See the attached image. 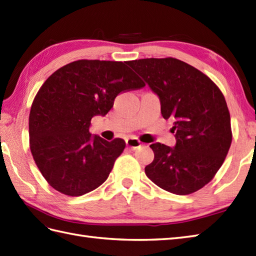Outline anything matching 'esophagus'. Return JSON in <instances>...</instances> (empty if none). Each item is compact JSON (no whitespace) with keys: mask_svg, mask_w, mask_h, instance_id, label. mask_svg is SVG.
<instances>
[{"mask_svg":"<svg viewBox=\"0 0 256 256\" xmlns=\"http://www.w3.org/2000/svg\"><path fill=\"white\" fill-rule=\"evenodd\" d=\"M126 146L130 147L132 150H138V148L140 147V145H142L140 142L138 138H128V140H126Z\"/></svg>","mask_w":256,"mask_h":256,"instance_id":"1","label":"esophagus"}]
</instances>
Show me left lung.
<instances>
[{
  "label": "left lung",
  "mask_w": 256,
  "mask_h": 256,
  "mask_svg": "<svg viewBox=\"0 0 256 256\" xmlns=\"http://www.w3.org/2000/svg\"><path fill=\"white\" fill-rule=\"evenodd\" d=\"M171 118L176 145H150L155 158L145 174L164 191L188 195L208 183L231 145L230 114L222 92L198 68L174 58L128 61Z\"/></svg>",
  "instance_id": "left-lung-1"
}]
</instances>
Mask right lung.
Returning <instances> with one entry per match:
<instances>
[{
	"label": "right lung",
	"mask_w": 256,
	"mask_h": 256,
	"mask_svg": "<svg viewBox=\"0 0 256 256\" xmlns=\"http://www.w3.org/2000/svg\"><path fill=\"white\" fill-rule=\"evenodd\" d=\"M144 86L126 62L99 60L66 64L44 82L29 114V140L34 162L53 188L80 196L108 179L126 142L90 134V120L108 114L118 94Z\"/></svg>",
	"instance_id": "1"
}]
</instances>
